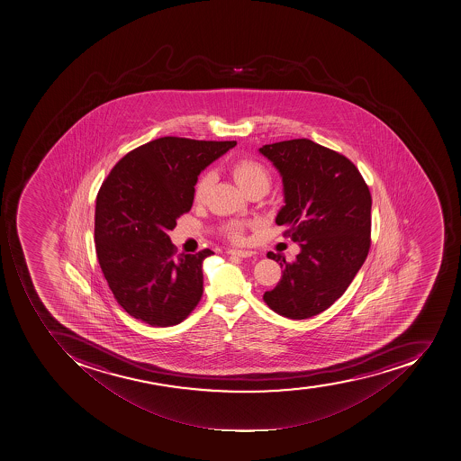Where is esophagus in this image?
<instances>
[{"label":"esophagus","instance_id":"esophagus-1","mask_svg":"<svg viewBox=\"0 0 461 461\" xmlns=\"http://www.w3.org/2000/svg\"><path fill=\"white\" fill-rule=\"evenodd\" d=\"M229 255L237 256V258H251L255 253L250 250H240V249H230Z\"/></svg>","mask_w":461,"mask_h":461}]
</instances>
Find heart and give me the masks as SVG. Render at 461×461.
Segmentation results:
<instances>
[{"label":"heart","instance_id":"1","mask_svg":"<svg viewBox=\"0 0 461 461\" xmlns=\"http://www.w3.org/2000/svg\"><path fill=\"white\" fill-rule=\"evenodd\" d=\"M231 173L236 179L237 185L243 189L244 192L249 191L251 187H269L270 176L265 166L258 163V161L250 160V158H241V160L234 161L231 164ZM212 183V173H203L199 177L198 182L194 185V201L202 202L205 199L206 192L210 189ZM225 231L229 234L232 240H239L243 232V225L240 222H231L225 227Z\"/></svg>","mask_w":461,"mask_h":461}]
</instances>
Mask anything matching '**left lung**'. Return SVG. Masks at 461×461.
Listing matches in <instances>:
<instances>
[{
    "mask_svg": "<svg viewBox=\"0 0 461 461\" xmlns=\"http://www.w3.org/2000/svg\"><path fill=\"white\" fill-rule=\"evenodd\" d=\"M282 177L284 203L275 218L300 246L294 262L267 253L282 278L263 300L279 316L304 320L329 309L366 262L371 194L352 161L310 140L263 145Z\"/></svg>",
    "mask_w": 461,
    "mask_h": 461,
    "instance_id": "1",
    "label": "left lung"
}]
</instances>
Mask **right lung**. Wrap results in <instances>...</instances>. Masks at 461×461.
Instances as JSON below:
<instances>
[{
  "label": "right lung",
  "mask_w": 461,
  "mask_h": 461,
  "mask_svg": "<svg viewBox=\"0 0 461 461\" xmlns=\"http://www.w3.org/2000/svg\"><path fill=\"white\" fill-rule=\"evenodd\" d=\"M236 141L164 137L128 152L95 199V253L109 288L130 316L152 328L176 326L203 293L202 263L175 256L167 232L191 211L198 176Z\"/></svg>",
  "instance_id": "1"
}]
</instances>
